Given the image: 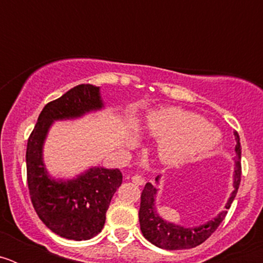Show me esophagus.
I'll list each match as a JSON object with an SVG mask.
<instances>
[{
  "label": "esophagus",
  "instance_id": "34e87169",
  "mask_svg": "<svg viewBox=\"0 0 263 263\" xmlns=\"http://www.w3.org/2000/svg\"><path fill=\"white\" fill-rule=\"evenodd\" d=\"M132 182L137 185H142V184H145V178L141 175H133L132 176Z\"/></svg>",
  "mask_w": 263,
  "mask_h": 263
}]
</instances>
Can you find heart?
Masks as SVG:
<instances>
[{
	"label": "heart",
	"instance_id": "heart-1",
	"mask_svg": "<svg viewBox=\"0 0 263 263\" xmlns=\"http://www.w3.org/2000/svg\"><path fill=\"white\" fill-rule=\"evenodd\" d=\"M145 127L159 138L158 155L166 164H179L218 145L221 133L205 124L199 115L178 108L154 111L147 116Z\"/></svg>",
	"mask_w": 263,
	"mask_h": 263
}]
</instances>
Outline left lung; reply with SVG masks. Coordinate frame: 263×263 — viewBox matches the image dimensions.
<instances>
[{
    "label": "left lung",
    "mask_w": 263,
    "mask_h": 263,
    "mask_svg": "<svg viewBox=\"0 0 263 263\" xmlns=\"http://www.w3.org/2000/svg\"><path fill=\"white\" fill-rule=\"evenodd\" d=\"M236 159H234V175H233V192H232L225 211L218 213L213 220L208 221L206 224L195 228H184L180 225H175L168 222L160 217L157 213L155 206V195L158 190L152 183H146L141 195V206H139V225L142 231L143 237L146 240L154 243L158 248L167 250H180V249H191L195 246L203 243L206 238H210L211 234L221 224L222 220L227 216V210L231 208L236 197L238 187L241 182V143L240 137L236 133ZM160 175L155 178V182H159Z\"/></svg>",
    "instance_id": "obj_1"
}]
</instances>
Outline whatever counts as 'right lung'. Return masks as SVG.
<instances>
[{
  "label": "right lung",
  "mask_w": 263,
  "mask_h": 263,
  "mask_svg": "<svg viewBox=\"0 0 263 263\" xmlns=\"http://www.w3.org/2000/svg\"><path fill=\"white\" fill-rule=\"evenodd\" d=\"M103 106L99 87H73L43 108L27 141V185L32 206L50 231L68 240H89L101 232L122 174L118 168L92 167L71 180L52 179L43 163V143L53 121L81 117Z\"/></svg>",
  "instance_id": "1"
}]
</instances>
